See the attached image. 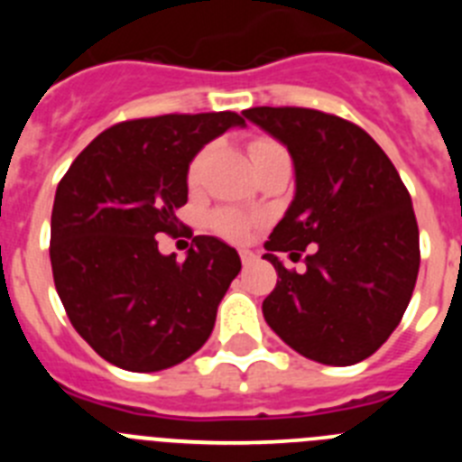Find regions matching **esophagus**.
I'll list each match as a JSON object with an SVG mask.
<instances>
[{"label": "esophagus", "instance_id": "esophagus-1", "mask_svg": "<svg viewBox=\"0 0 462 462\" xmlns=\"http://www.w3.org/2000/svg\"><path fill=\"white\" fill-rule=\"evenodd\" d=\"M240 261H243V266H250V263H254L256 261V254L250 250H243L240 252Z\"/></svg>", "mask_w": 462, "mask_h": 462}]
</instances>
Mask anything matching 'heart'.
<instances>
[{"label": "heart", "instance_id": "obj_1", "mask_svg": "<svg viewBox=\"0 0 462 462\" xmlns=\"http://www.w3.org/2000/svg\"><path fill=\"white\" fill-rule=\"evenodd\" d=\"M277 148H282V145L277 141H273V138H254V141L250 143L252 162L256 164V162H261L268 152H273V150ZM206 162L208 150H201V152H196L194 157H191L189 169H187V182H189V185H196V182L201 180ZM208 222H210L215 234L224 236V238L228 240H243L245 236H247V231L252 228V224H254V219H252L250 215H245V212L231 210V208H219V210L212 212Z\"/></svg>", "mask_w": 462, "mask_h": 462}]
</instances>
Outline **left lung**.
<instances>
[{
  "label": "left lung",
  "mask_w": 462,
  "mask_h": 462,
  "mask_svg": "<svg viewBox=\"0 0 462 462\" xmlns=\"http://www.w3.org/2000/svg\"><path fill=\"white\" fill-rule=\"evenodd\" d=\"M291 152L296 196L266 240L277 284L263 317L291 349L324 365L373 356L398 328L421 252L407 187L368 132L324 110L259 106L243 113ZM305 249L309 271L276 259Z\"/></svg>",
  "instance_id": "obj_1"
}]
</instances>
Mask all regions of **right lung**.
I'll use <instances>...</instances> for the list:
<instances>
[{
    "label": "right lung",
    "instance_id": "add662e5",
    "mask_svg": "<svg viewBox=\"0 0 462 462\" xmlns=\"http://www.w3.org/2000/svg\"><path fill=\"white\" fill-rule=\"evenodd\" d=\"M245 125L231 110L169 113L113 125L73 159L51 217L52 280L79 336L108 363L157 373L199 352L240 273L234 247L194 236L187 259L154 236H180L187 169L199 150ZM187 231V228H185Z\"/></svg>",
    "mask_w": 462,
    "mask_h": 462
}]
</instances>
